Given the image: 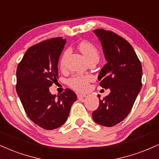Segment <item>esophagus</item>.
<instances>
[{
    "mask_svg": "<svg viewBox=\"0 0 159 159\" xmlns=\"http://www.w3.org/2000/svg\"><path fill=\"white\" fill-rule=\"evenodd\" d=\"M77 96H78V99L81 100V99H83L84 98L86 97V95H84V94H78Z\"/></svg>",
    "mask_w": 159,
    "mask_h": 159,
    "instance_id": "obj_1",
    "label": "esophagus"
}]
</instances>
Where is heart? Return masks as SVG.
Segmentation results:
<instances>
[{
    "instance_id": "b5f03b06",
    "label": "heart",
    "mask_w": 159,
    "mask_h": 159,
    "mask_svg": "<svg viewBox=\"0 0 159 159\" xmlns=\"http://www.w3.org/2000/svg\"><path fill=\"white\" fill-rule=\"evenodd\" d=\"M78 49L80 50L84 56L85 57L87 61H90L93 60L98 61L99 59V52L98 48L94 44L89 41H82L78 45ZM69 54V51H65L61 58V68H64L66 59ZM93 80V77L90 75H77L72 76L68 80V84L69 87H72L75 90L78 92H83L87 90L89 87V84Z\"/></svg>"
}]
</instances>
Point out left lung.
I'll return each mask as SVG.
<instances>
[{
    "label": "left lung",
    "mask_w": 159,
    "mask_h": 159,
    "mask_svg": "<svg viewBox=\"0 0 159 159\" xmlns=\"http://www.w3.org/2000/svg\"><path fill=\"white\" fill-rule=\"evenodd\" d=\"M102 46L107 63L98 75L99 85L111 90L108 96L99 98L93 119L104 126H114L125 119L132 110L141 89L142 66L129 42L115 33L104 29L93 30Z\"/></svg>",
    "instance_id": "1"
}]
</instances>
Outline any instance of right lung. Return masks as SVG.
<instances>
[{"label": "right lung", "instance_id": "obj_1", "mask_svg": "<svg viewBox=\"0 0 159 159\" xmlns=\"http://www.w3.org/2000/svg\"><path fill=\"white\" fill-rule=\"evenodd\" d=\"M66 40L52 38L30 47L16 71V92L28 117L43 129L61 126L77 96L70 89L52 95L49 87L57 81L58 61Z\"/></svg>", "mask_w": 159, "mask_h": 159}]
</instances>
